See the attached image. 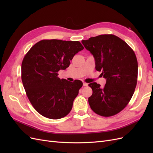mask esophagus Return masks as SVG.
<instances>
[{"instance_id":"obj_1","label":"esophagus","mask_w":153,"mask_h":153,"mask_svg":"<svg viewBox=\"0 0 153 153\" xmlns=\"http://www.w3.org/2000/svg\"><path fill=\"white\" fill-rule=\"evenodd\" d=\"M83 85H84V86H87L88 84H87L86 82H84V83H83Z\"/></svg>"}]
</instances>
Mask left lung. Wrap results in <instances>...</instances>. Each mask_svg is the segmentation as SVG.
Here are the masks:
<instances>
[{
    "instance_id": "1",
    "label": "left lung",
    "mask_w": 153,
    "mask_h": 153,
    "mask_svg": "<svg viewBox=\"0 0 153 153\" xmlns=\"http://www.w3.org/2000/svg\"><path fill=\"white\" fill-rule=\"evenodd\" d=\"M82 43L94 56L96 69L106 79L103 87L96 82L89 84L92 89L89 105L101 116H112L126 107L135 92L138 76L135 53L113 34L92 37Z\"/></svg>"
}]
</instances>
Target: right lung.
<instances>
[{
	"instance_id": "add662e5",
	"label": "right lung",
	"mask_w": 153,
	"mask_h": 153,
	"mask_svg": "<svg viewBox=\"0 0 153 153\" xmlns=\"http://www.w3.org/2000/svg\"><path fill=\"white\" fill-rule=\"evenodd\" d=\"M84 49L79 41L43 39L26 53L22 63V80L35 110L52 119L70 112L83 83L60 79L58 71L66 69L75 55Z\"/></svg>"
}]
</instances>
